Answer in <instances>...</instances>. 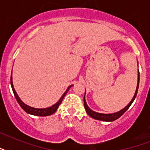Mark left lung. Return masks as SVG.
Returning a JSON list of instances; mask_svg holds the SVG:
<instances>
[{
	"instance_id": "obj_1",
	"label": "left lung",
	"mask_w": 150,
	"mask_h": 150,
	"mask_svg": "<svg viewBox=\"0 0 150 150\" xmlns=\"http://www.w3.org/2000/svg\"><path fill=\"white\" fill-rule=\"evenodd\" d=\"M139 66V64H138ZM139 69H138V82H137V86H136V90H135V95L133 96V98L132 99V100L130 101V103H128L125 107H124L123 109H121V110H119L117 112H115V113H112V114H103V113H99V112H96L91 110L89 107V106L87 105L86 101V98H85V96H86V91L85 92V96H84V107L86 109V111L89 116L91 117L92 118L96 119V120H99V121H108V122H110V121H114L115 120H117V118H119L121 115H123L124 113L129 108L132 103H133V101L135 100V97H136V95H137L138 93V89H139Z\"/></svg>"
}]
</instances>
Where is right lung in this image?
I'll return each instance as SVG.
<instances>
[{"label": "right lung", "instance_id": "right-lung-1", "mask_svg": "<svg viewBox=\"0 0 150 150\" xmlns=\"http://www.w3.org/2000/svg\"><path fill=\"white\" fill-rule=\"evenodd\" d=\"M11 88H12L13 93H14V95H15V98L17 100L18 104L20 105V107H22V109L24 110L26 112L27 114H32V115H34V116H40V117H44V116H49V115H51L54 113L56 112V110L58 108L59 105L61 104L62 100H63L64 97L66 95V93H68L69 89L73 85H71L68 87V89H66V91L64 93V94L61 96V97L59 99V100L56 103H54V105H52L49 107H46V108H36V107H30L29 105L25 104L24 102H22V100L19 98V96L17 94L16 91H15V88H14V86H13V82H12V75H11Z\"/></svg>", "mask_w": 150, "mask_h": 150}]
</instances>
